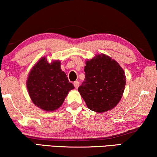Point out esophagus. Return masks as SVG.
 Instances as JSON below:
<instances>
[{"label": "esophagus", "mask_w": 157, "mask_h": 157, "mask_svg": "<svg viewBox=\"0 0 157 157\" xmlns=\"http://www.w3.org/2000/svg\"><path fill=\"white\" fill-rule=\"evenodd\" d=\"M74 85L75 88H76V89H77V88H78V86H79V82H78V81H74Z\"/></svg>", "instance_id": "34e87169"}]
</instances>
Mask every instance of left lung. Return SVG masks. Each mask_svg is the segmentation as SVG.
Listing matches in <instances>:
<instances>
[{"instance_id":"obj_1","label":"left lung","mask_w":157,"mask_h":157,"mask_svg":"<svg viewBox=\"0 0 157 157\" xmlns=\"http://www.w3.org/2000/svg\"><path fill=\"white\" fill-rule=\"evenodd\" d=\"M85 78L78 91L91 111L102 113L117 106L126 85L124 70L108 56L99 54L86 61Z\"/></svg>"}]
</instances>
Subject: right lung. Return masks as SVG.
<instances>
[{
	"mask_svg": "<svg viewBox=\"0 0 157 157\" xmlns=\"http://www.w3.org/2000/svg\"><path fill=\"white\" fill-rule=\"evenodd\" d=\"M60 66L59 61L49 63L43 57L29 74L26 85L29 96L43 110L52 111L59 108L68 91L74 89Z\"/></svg>",
	"mask_w": 157,
	"mask_h": 157,
	"instance_id": "obj_1",
	"label": "right lung"
}]
</instances>
